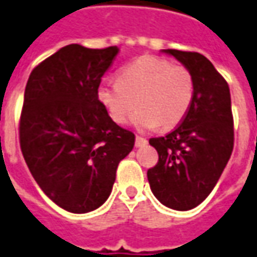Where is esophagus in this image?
Returning <instances> with one entry per match:
<instances>
[{
	"mask_svg": "<svg viewBox=\"0 0 257 257\" xmlns=\"http://www.w3.org/2000/svg\"><path fill=\"white\" fill-rule=\"evenodd\" d=\"M146 143H148V141H146L145 138H142V136H136V141H135L136 148H141V146L146 145Z\"/></svg>",
	"mask_w": 257,
	"mask_h": 257,
	"instance_id": "esophagus-1",
	"label": "esophagus"
}]
</instances>
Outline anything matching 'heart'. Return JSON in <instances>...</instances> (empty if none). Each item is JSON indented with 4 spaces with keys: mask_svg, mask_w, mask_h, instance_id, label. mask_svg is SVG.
<instances>
[{
    "mask_svg": "<svg viewBox=\"0 0 257 257\" xmlns=\"http://www.w3.org/2000/svg\"><path fill=\"white\" fill-rule=\"evenodd\" d=\"M194 77L181 64L142 56L122 67L118 81L98 85L97 97L115 123H123L136 106L134 123L139 129H155L159 125L170 129L188 114L194 99Z\"/></svg>",
    "mask_w": 257,
    "mask_h": 257,
    "instance_id": "obj_1",
    "label": "heart"
}]
</instances>
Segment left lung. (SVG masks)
Wrapping results in <instances>:
<instances>
[{"instance_id": "1", "label": "left lung", "mask_w": 257, "mask_h": 257, "mask_svg": "<svg viewBox=\"0 0 257 257\" xmlns=\"http://www.w3.org/2000/svg\"><path fill=\"white\" fill-rule=\"evenodd\" d=\"M194 77L195 91L186 118L170 134L151 138L158 165L148 170L152 193L163 205L187 211L215 187L233 149V116L228 83L205 56L166 49Z\"/></svg>"}]
</instances>
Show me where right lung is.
<instances>
[{
  "instance_id": "right-lung-1",
  "label": "right lung",
  "mask_w": 257,
  "mask_h": 257,
  "mask_svg": "<svg viewBox=\"0 0 257 257\" xmlns=\"http://www.w3.org/2000/svg\"><path fill=\"white\" fill-rule=\"evenodd\" d=\"M116 55V46L67 45L26 83L21 151L42 191L69 212H90L106 201L119 162L135 145V135L116 125L97 97Z\"/></svg>"
}]
</instances>
